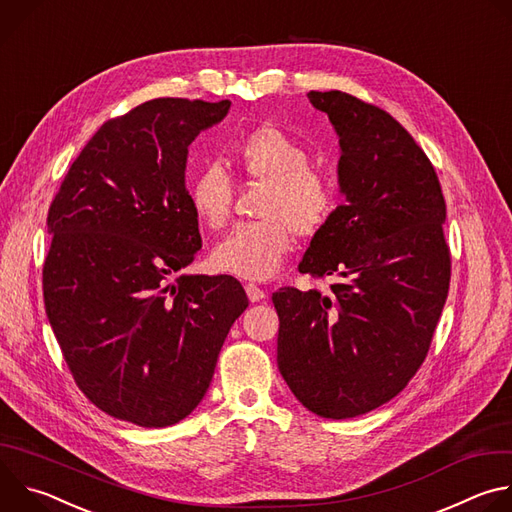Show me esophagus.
I'll list each match as a JSON object with an SVG mask.
<instances>
[{"instance_id": "34e87169", "label": "esophagus", "mask_w": 512, "mask_h": 512, "mask_svg": "<svg viewBox=\"0 0 512 512\" xmlns=\"http://www.w3.org/2000/svg\"><path fill=\"white\" fill-rule=\"evenodd\" d=\"M245 291H247V296H249V300L255 304V302H261L263 298H265V291L259 287V285H255V283H247L245 285Z\"/></svg>"}]
</instances>
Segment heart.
<instances>
[{
  "label": "heart",
  "mask_w": 512,
  "mask_h": 512,
  "mask_svg": "<svg viewBox=\"0 0 512 512\" xmlns=\"http://www.w3.org/2000/svg\"><path fill=\"white\" fill-rule=\"evenodd\" d=\"M237 168L265 184L257 214L261 221L231 229L212 251V263L245 279H267L294 247V235H316L332 216L334 192L330 184L308 168L304 145L275 125H261L247 133L233 150ZM233 184L218 164L200 168L188 184V202L208 229L227 223Z\"/></svg>",
  "instance_id": "b5f03b06"
}]
</instances>
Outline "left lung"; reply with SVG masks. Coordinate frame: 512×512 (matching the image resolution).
Masks as SVG:
<instances>
[{
    "instance_id": "obj_1",
    "label": "left lung",
    "mask_w": 512,
    "mask_h": 512,
    "mask_svg": "<svg viewBox=\"0 0 512 512\" xmlns=\"http://www.w3.org/2000/svg\"><path fill=\"white\" fill-rule=\"evenodd\" d=\"M340 145L344 204L312 237L300 273L326 294L281 287L277 367L312 413L348 419L399 395L429 350L450 287L446 200L423 150L387 111L310 91Z\"/></svg>"
}]
</instances>
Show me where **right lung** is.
Wrapping results in <instances>:
<instances>
[{"mask_svg":"<svg viewBox=\"0 0 512 512\" xmlns=\"http://www.w3.org/2000/svg\"><path fill=\"white\" fill-rule=\"evenodd\" d=\"M229 109L154 99L103 123L48 210L44 306L64 360L101 411L139 427L196 409L249 306L231 275L170 279L202 249L188 145Z\"/></svg>","mask_w":512,"mask_h":512,"instance_id":"obj_1","label":"right lung"}]
</instances>
